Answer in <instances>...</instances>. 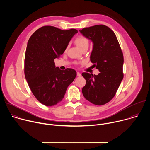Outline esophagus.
Masks as SVG:
<instances>
[{"label":"esophagus","instance_id":"1","mask_svg":"<svg viewBox=\"0 0 150 150\" xmlns=\"http://www.w3.org/2000/svg\"><path fill=\"white\" fill-rule=\"evenodd\" d=\"M77 76H81V73H79V72H77Z\"/></svg>","mask_w":150,"mask_h":150}]
</instances>
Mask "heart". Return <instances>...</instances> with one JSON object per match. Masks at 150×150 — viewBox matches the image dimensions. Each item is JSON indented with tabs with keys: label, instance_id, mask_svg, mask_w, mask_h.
I'll list each match as a JSON object with an SVG mask.
<instances>
[{
	"label": "heart",
	"instance_id": "heart-1",
	"mask_svg": "<svg viewBox=\"0 0 150 150\" xmlns=\"http://www.w3.org/2000/svg\"><path fill=\"white\" fill-rule=\"evenodd\" d=\"M75 43L78 47L82 50L83 48L88 47L89 41L88 39L83 35H80L75 40Z\"/></svg>",
	"mask_w": 150,
	"mask_h": 150
}]
</instances>
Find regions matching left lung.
Masks as SVG:
<instances>
[{
    "mask_svg": "<svg viewBox=\"0 0 150 150\" xmlns=\"http://www.w3.org/2000/svg\"><path fill=\"white\" fill-rule=\"evenodd\" d=\"M93 42L90 60L100 73L83 72L86 80L83 96L91 103L101 105L115 96L123 78V56L115 33L104 25H97L79 30Z\"/></svg>",
    "mask_w": 150,
    "mask_h": 150,
    "instance_id": "1",
    "label": "left lung"
}]
</instances>
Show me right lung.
<instances>
[{"label":"right lung","mask_w":150,"mask_h":150,"mask_svg":"<svg viewBox=\"0 0 150 150\" xmlns=\"http://www.w3.org/2000/svg\"><path fill=\"white\" fill-rule=\"evenodd\" d=\"M75 29L62 30L44 26L30 37L26 49L24 74L35 97L42 104L53 106L60 103L76 76L71 68L65 71L55 67L54 60L67 49Z\"/></svg>","instance_id":"1"}]
</instances>
